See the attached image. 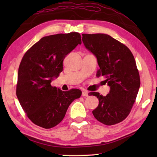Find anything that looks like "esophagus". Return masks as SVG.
<instances>
[{"label": "esophagus", "instance_id": "obj_1", "mask_svg": "<svg viewBox=\"0 0 157 157\" xmlns=\"http://www.w3.org/2000/svg\"><path fill=\"white\" fill-rule=\"evenodd\" d=\"M88 96V92L84 90L82 92V96Z\"/></svg>", "mask_w": 157, "mask_h": 157}]
</instances>
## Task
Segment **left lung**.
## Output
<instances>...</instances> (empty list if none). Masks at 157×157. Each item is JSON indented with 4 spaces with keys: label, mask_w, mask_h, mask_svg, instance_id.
<instances>
[{
    "label": "left lung",
    "mask_w": 157,
    "mask_h": 157,
    "mask_svg": "<svg viewBox=\"0 0 157 157\" xmlns=\"http://www.w3.org/2000/svg\"><path fill=\"white\" fill-rule=\"evenodd\" d=\"M82 42L97 59L100 69L96 77L105 78L110 87L105 96L90 93L99 101L92 114L103 124L115 125L128 117L140 86L134 55L126 46L107 34H83Z\"/></svg>",
    "instance_id": "8db88e82"
}]
</instances>
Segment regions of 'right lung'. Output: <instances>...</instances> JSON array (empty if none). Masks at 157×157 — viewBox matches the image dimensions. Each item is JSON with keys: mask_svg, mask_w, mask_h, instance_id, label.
Listing matches in <instances>:
<instances>
[{"mask_svg": "<svg viewBox=\"0 0 157 157\" xmlns=\"http://www.w3.org/2000/svg\"><path fill=\"white\" fill-rule=\"evenodd\" d=\"M78 32L42 38L25 52L19 65L16 94L28 118L40 127L50 129L64 118L70 104L82 91H62L51 83L63 71L65 56L78 44Z\"/></svg>", "mask_w": 157, "mask_h": 157, "instance_id": "right-lung-1", "label": "right lung"}]
</instances>
